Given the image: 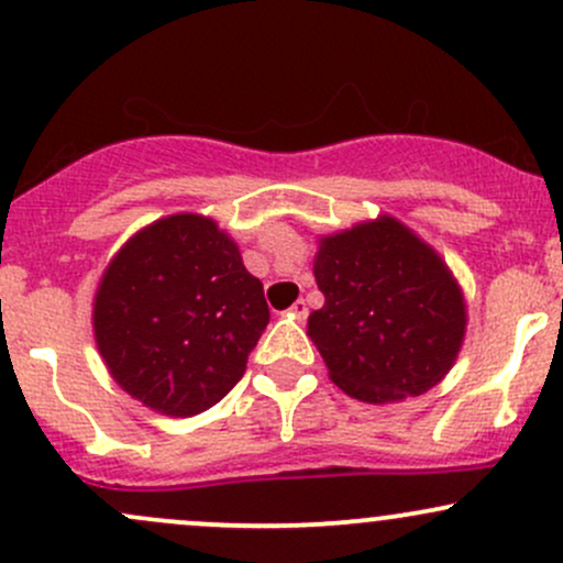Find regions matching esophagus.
<instances>
[{
  "mask_svg": "<svg viewBox=\"0 0 563 563\" xmlns=\"http://www.w3.org/2000/svg\"><path fill=\"white\" fill-rule=\"evenodd\" d=\"M288 312H291V316L297 318V321H305V318H307V301L305 299H297Z\"/></svg>",
  "mask_w": 563,
  "mask_h": 563,
  "instance_id": "obj_1",
  "label": "esophagus"
}]
</instances>
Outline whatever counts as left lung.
<instances>
[{
  "instance_id": "left-lung-1",
  "label": "left lung",
  "mask_w": 563,
  "mask_h": 563,
  "mask_svg": "<svg viewBox=\"0 0 563 563\" xmlns=\"http://www.w3.org/2000/svg\"><path fill=\"white\" fill-rule=\"evenodd\" d=\"M312 272L327 301L307 336L336 388L394 405L445 380L470 316L453 269L421 234L388 212L318 234Z\"/></svg>"
}]
</instances>
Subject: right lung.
<instances>
[{
    "instance_id": "add662e5",
    "label": "right lung",
    "mask_w": 563,
    "mask_h": 563,
    "mask_svg": "<svg viewBox=\"0 0 563 563\" xmlns=\"http://www.w3.org/2000/svg\"><path fill=\"white\" fill-rule=\"evenodd\" d=\"M269 323L264 288L216 218L175 212L118 247L91 307L110 377L147 410L191 418L245 375Z\"/></svg>"
}]
</instances>
